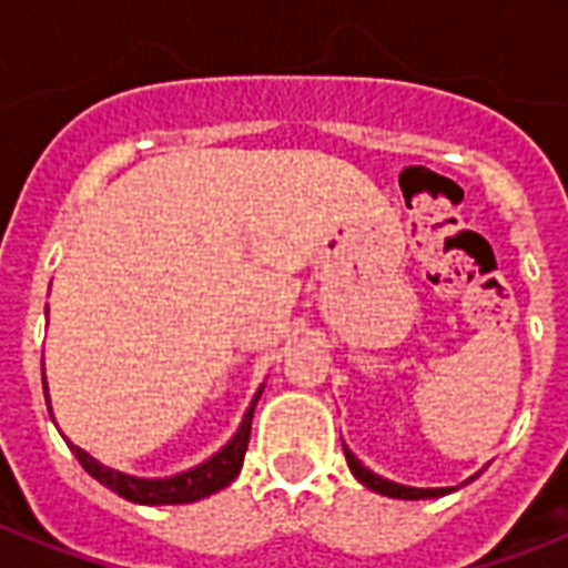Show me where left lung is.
I'll use <instances>...</instances> for the list:
<instances>
[{
  "instance_id": "left-lung-1",
  "label": "left lung",
  "mask_w": 568,
  "mask_h": 568,
  "mask_svg": "<svg viewBox=\"0 0 568 568\" xmlns=\"http://www.w3.org/2000/svg\"><path fill=\"white\" fill-rule=\"evenodd\" d=\"M345 457H347V466H351V471H354L359 484H365L368 489H374V493H379V495H388V498L418 501V498H439V495L450 493V486H445V489H415V486L392 484V480H386V477H379V475H374V471H368V468H365L363 463H359V459H356L347 448H345Z\"/></svg>"
}]
</instances>
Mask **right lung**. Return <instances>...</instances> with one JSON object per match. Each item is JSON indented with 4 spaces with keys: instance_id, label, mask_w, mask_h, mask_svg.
Wrapping results in <instances>:
<instances>
[{
    "instance_id": "obj_1",
    "label": "right lung",
    "mask_w": 568,
    "mask_h": 568,
    "mask_svg": "<svg viewBox=\"0 0 568 568\" xmlns=\"http://www.w3.org/2000/svg\"><path fill=\"white\" fill-rule=\"evenodd\" d=\"M47 386V383H43ZM262 395V388L253 397V404L244 413V422H241L239 433L232 436L230 445H223L212 459H205L203 466L191 468V471H182L176 477H164V480H146V477H129L120 475L114 468L100 466L91 454H84L82 448L70 445V450L75 454V459L82 463V468L93 480H100L102 486H109L111 493H118L120 498L135 504H191L200 501L205 495L217 493L223 486H230L235 480V475L241 471V463H244V454H247L250 442V424H253V409H256V400ZM49 404V395H47Z\"/></svg>"
}]
</instances>
